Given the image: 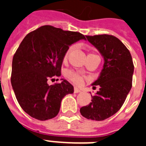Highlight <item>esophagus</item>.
<instances>
[{
  "label": "esophagus",
  "instance_id": "esophagus-1",
  "mask_svg": "<svg viewBox=\"0 0 146 146\" xmlns=\"http://www.w3.org/2000/svg\"><path fill=\"white\" fill-rule=\"evenodd\" d=\"M74 92L75 93V94H77V93L81 92V91H80V90L79 88H78L74 87Z\"/></svg>",
  "mask_w": 146,
  "mask_h": 146
}]
</instances>
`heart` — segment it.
<instances>
[{"label": "heart", "instance_id": "obj_1", "mask_svg": "<svg viewBox=\"0 0 146 146\" xmlns=\"http://www.w3.org/2000/svg\"><path fill=\"white\" fill-rule=\"evenodd\" d=\"M73 48H74V47L72 46V47H70L68 49V50H67L66 52L65 55H64V60H66L68 56H69V53H70L71 51L73 50ZM66 77L69 80L72 81L73 83H74V84L76 85L82 84L83 80L86 79V77H85L84 75H82V74H80V73H78V72H74V71L72 70L66 72Z\"/></svg>", "mask_w": 146, "mask_h": 146}]
</instances>
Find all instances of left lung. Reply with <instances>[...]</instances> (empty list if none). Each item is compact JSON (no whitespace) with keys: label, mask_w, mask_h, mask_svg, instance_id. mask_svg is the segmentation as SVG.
<instances>
[{"label":"left lung","mask_w":146,"mask_h":146,"mask_svg":"<svg viewBox=\"0 0 146 146\" xmlns=\"http://www.w3.org/2000/svg\"><path fill=\"white\" fill-rule=\"evenodd\" d=\"M104 58V66L93 88L99 91L91 95V102L80 108L81 115L88 119L103 121L121 109L131 88L134 64L129 51L112 35L86 36Z\"/></svg>","instance_id":"1"}]
</instances>
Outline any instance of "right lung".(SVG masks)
I'll use <instances>...</instances> for the list:
<instances>
[{"mask_svg":"<svg viewBox=\"0 0 146 146\" xmlns=\"http://www.w3.org/2000/svg\"><path fill=\"white\" fill-rule=\"evenodd\" d=\"M81 39L86 37L80 33L51 25L40 27L23 38L13 57L11 82L18 103L30 116L39 121L54 118L63 98L74 93L66 80L51 86L47 80L60 76L64 55Z\"/></svg>","mask_w":146,"mask_h":146,"instance_id":"obj_1","label":"right lung"}]
</instances>
